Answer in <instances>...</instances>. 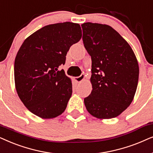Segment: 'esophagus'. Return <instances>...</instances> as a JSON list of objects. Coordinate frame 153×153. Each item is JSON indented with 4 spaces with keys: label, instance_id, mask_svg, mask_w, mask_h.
<instances>
[{
    "label": "esophagus",
    "instance_id": "obj_1",
    "mask_svg": "<svg viewBox=\"0 0 153 153\" xmlns=\"http://www.w3.org/2000/svg\"><path fill=\"white\" fill-rule=\"evenodd\" d=\"M84 79H85V75L84 74H81L80 76L75 78V80L76 81V82H82V81L84 80Z\"/></svg>",
    "mask_w": 153,
    "mask_h": 153
}]
</instances>
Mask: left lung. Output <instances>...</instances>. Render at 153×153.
Masks as SVG:
<instances>
[{"label":"left lung","mask_w":153,"mask_h":153,"mask_svg":"<svg viewBox=\"0 0 153 153\" xmlns=\"http://www.w3.org/2000/svg\"><path fill=\"white\" fill-rule=\"evenodd\" d=\"M81 26L83 44L91 59L92 91L85 98V105L96 117H115L133 101L139 75L137 59L111 26L91 22Z\"/></svg>","instance_id":"1"}]
</instances>
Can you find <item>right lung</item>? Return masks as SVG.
I'll return each instance as SVG.
<instances>
[{"label": "right lung", "mask_w": 153, "mask_h": 153, "mask_svg": "<svg viewBox=\"0 0 153 153\" xmlns=\"http://www.w3.org/2000/svg\"><path fill=\"white\" fill-rule=\"evenodd\" d=\"M82 37L78 24L64 22L44 26L20 47L15 60L17 92L28 111L50 119L65 111L72 94V83L64 70L71 46Z\"/></svg>", "instance_id": "1"}]
</instances>
